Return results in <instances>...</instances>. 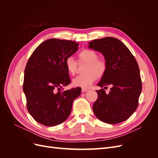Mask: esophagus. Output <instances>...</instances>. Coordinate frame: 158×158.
<instances>
[{"label":"esophagus","instance_id":"esophagus-1","mask_svg":"<svg viewBox=\"0 0 158 158\" xmlns=\"http://www.w3.org/2000/svg\"><path fill=\"white\" fill-rule=\"evenodd\" d=\"M89 90V89H87V88H82V92H88V91Z\"/></svg>","mask_w":158,"mask_h":158}]
</instances>
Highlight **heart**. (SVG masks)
Returning <instances> with one entry per match:
<instances>
[{"mask_svg":"<svg viewBox=\"0 0 158 158\" xmlns=\"http://www.w3.org/2000/svg\"><path fill=\"white\" fill-rule=\"evenodd\" d=\"M78 56L80 61L85 62L88 64L84 70L85 74L76 76L73 80V84L76 87L85 88L93 84L96 77H102L106 73L107 66L104 60L98 59V55L93 50L84 49L80 52ZM65 65L69 74H75L77 63L73 57H67Z\"/></svg>","mask_w":158,"mask_h":158,"instance_id":"1","label":"heart"}]
</instances>
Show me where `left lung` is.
<instances>
[{"mask_svg":"<svg viewBox=\"0 0 158 158\" xmlns=\"http://www.w3.org/2000/svg\"><path fill=\"white\" fill-rule=\"evenodd\" d=\"M88 47L100 52L106 63V70L98 85H111L109 94L97 90L93 105L95 115L100 121L117 124L135 113L142 92V81L137 62L128 47L117 38L107 37L88 43Z\"/></svg>","mask_w":158,"mask_h":158,"instance_id":"left-lung-1","label":"left lung"}]
</instances>
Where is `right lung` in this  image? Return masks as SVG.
Listing matches in <instances>:
<instances>
[{
    "mask_svg": "<svg viewBox=\"0 0 158 158\" xmlns=\"http://www.w3.org/2000/svg\"><path fill=\"white\" fill-rule=\"evenodd\" d=\"M79 44L70 40L50 39L44 41L28 60L23 78L28 112L35 120L47 127L66 120L79 88L60 90L71 80L66 69V58L74 54Z\"/></svg>",
    "mask_w": 158,
    "mask_h": 158,
    "instance_id": "1",
    "label": "right lung"
}]
</instances>
